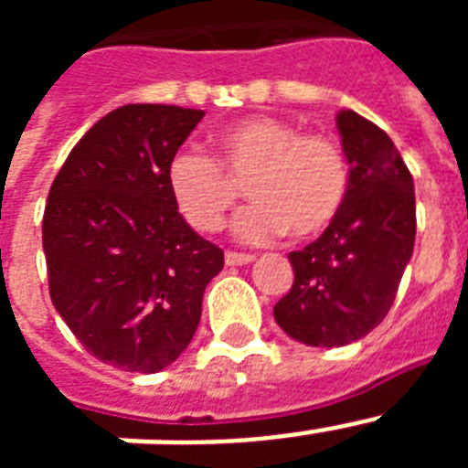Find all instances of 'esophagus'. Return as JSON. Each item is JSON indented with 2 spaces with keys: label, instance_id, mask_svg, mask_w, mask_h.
I'll return each instance as SVG.
<instances>
[{
  "label": "esophagus",
  "instance_id": "1",
  "mask_svg": "<svg viewBox=\"0 0 468 468\" xmlns=\"http://www.w3.org/2000/svg\"><path fill=\"white\" fill-rule=\"evenodd\" d=\"M253 260H255V255L231 253V250H227V253H225V262L229 264V267H241V264H250Z\"/></svg>",
  "mask_w": 468,
  "mask_h": 468
}]
</instances>
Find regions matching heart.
<instances>
[{
  "label": "heart",
  "instance_id": "1",
  "mask_svg": "<svg viewBox=\"0 0 468 468\" xmlns=\"http://www.w3.org/2000/svg\"><path fill=\"white\" fill-rule=\"evenodd\" d=\"M166 183L177 210L197 231H218L241 189L253 206L234 231L246 243H267L285 229L309 239L328 229L349 192L342 150L321 135H302L291 123L250 117L222 131L218 161L185 147L171 156Z\"/></svg>",
  "mask_w": 468,
  "mask_h": 468
}]
</instances>
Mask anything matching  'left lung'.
<instances>
[{"instance_id":"left-lung-1","label":"left lung","mask_w":468,"mask_h":468,"mask_svg":"<svg viewBox=\"0 0 468 468\" xmlns=\"http://www.w3.org/2000/svg\"><path fill=\"white\" fill-rule=\"evenodd\" d=\"M349 192L333 225L288 255L291 291L276 324L307 346H345L388 314L415 248V185L396 144L354 110L337 112Z\"/></svg>"}]
</instances>
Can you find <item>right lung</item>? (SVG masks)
I'll return each mask as SVG.
<instances>
[{
    "label": "right lung",
    "mask_w": 468,
    "mask_h": 468,
    "mask_svg": "<svg viewBox=\"0 0 468 468\" xmlns=\"http://www.w3.org/2000/svg\"><path fill=\"white\" fill-rule=\"evenodd\" d=\"M201 110L123 105L105 114L58 171L41 241L56 312L89 354L159 373L192 342L225 255L177 213L166 168Z\"/></svg>",
    "instance_id": "1"
}]
</instances>
